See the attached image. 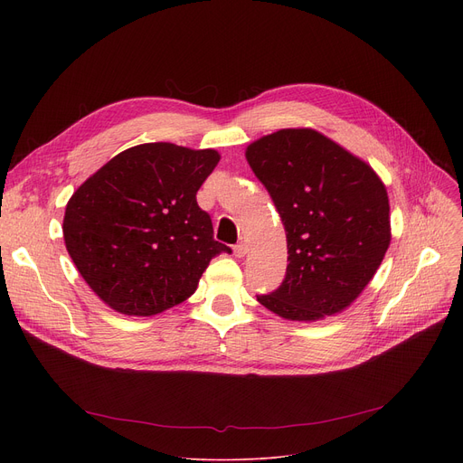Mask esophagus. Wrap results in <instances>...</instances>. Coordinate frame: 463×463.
<instances>
[{
  "label": "esophagus",
  "mask_w": 463,
  "mask_h": 463,
  "mask_svg": "<svg viewBox=\"0 0 463 463\" xmlns=\"http://www.w3.org/2000/svg\"><path fill=\"white\" fill-rule=\"evenodd\" d=\"M234 255L238 259H244L248 255V244H244V241H240L238 246H234Z\"/></svg>",
  "instance_id": "esophagus-1"
}]
</instances>
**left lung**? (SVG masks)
I'll use <instances>...</instances> for the list:
<instances>
[{"label":"left lung","mask_w":463,"mask_h":463,"mask_svg":"<svg viewBox=\"0 0 463 463\" xmlns=\"http://www.w3.org/2000/svg\"><path fill=\"white\" fill-rule=\"evenodd\" d=\"M287 232V274L257 300L287 321L347 309L391 246V204L375 170L323 133L297 128L246 148Z\"/></svg>","instance_id":"left-lung-1"}]
</instances>
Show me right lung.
I'll return each instance as SVG.
<instances>
[{"label": "right lung", "mask_w": 463, "mask_h": 463, "mask_svg": "<svg viewBox=\"0 0 463 463\" xmlns=\"http://www.w3.org/2000/svg\"><path fill=\"white\" fill-rule=\"evenodd\" d=\"M222 159L170 142L133 146L105 163L69 199L65 248L109 307L152 317L187 300L210 260L231 248L213 240L197 191Z\"/></svg>", "instance_id": "right-lung-1"}]
</instances>
